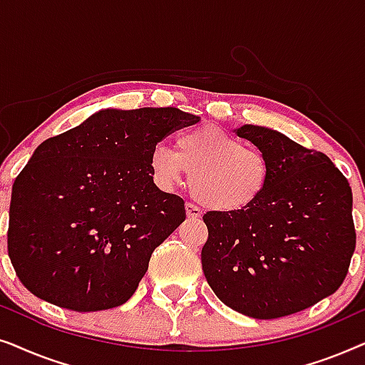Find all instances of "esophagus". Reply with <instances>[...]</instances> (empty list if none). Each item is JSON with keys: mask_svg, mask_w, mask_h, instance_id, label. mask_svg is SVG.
I'll return each mask as SVG.
<instances>
[{"mask_svg": "<svg viewBox=\"0 0 365 365\" xmlns=\"http://www.w3.org/2000/svg\"><path fill=\"white\" fill-rule=\"evenodd\" d=\"M186 214L189 219H199L201 217V209H199L197 206H194V204L191 202H186Z\"/></svg>", "mask_w": 365, "mask_h": 365, "instance_id": "obj_1", "label": "esophagus"}]
</instances>
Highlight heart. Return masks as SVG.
<instances>
[{"label":"heart","mask_w":365,"mask_h":365,"mask_svg":"<svg viewBox=\"0 0 365 365\" xmlns=\"http://www.w3.org/2000/svg\"><path fill=\"white\" fill-rule=\"evenodd\" d=\"M154 182L171 189L187 173L192 196L221 212L252 206L266 192L271 163L261 149L216 126H201L178 134L176 151L156 144L148 158Z\"/></svg>","instance_id":"obj_1"}]
</instances>
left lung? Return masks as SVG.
Returning a JSON list of instances; mask_svg holds the SVG:
<instances>
[{
  "label": "left lung",
  "mask_w": 365,
  "mask_h": 365,
  "mask_svg": "<svg viewBox=\"0 0 365 365\" xmlns=\"http://www.w3.org/2000/svg\"><path fill=\"white\" fill-rule=\"evenodd\" d=\"M237 136L266 154L271 179L244 211L204 214V276L244 316H291L331 296L347 276L356 249L351 186L326 154L281 133L246 124Z\"/></svg>",
  "instance_id": "8db88e82"
}]
</instances>
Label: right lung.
I'll use <instances>...</instances> for the list:
<instances>
[{
  "instance_id": "add662e5",
  "label": "right lung",
  "mask_w": 365,
  "mask_h": 365,
  "mask_svg": "<svg viewBox=\"0 0 365 365\" xmlns=\"http://www.w3.org/2000/svg\"><path fill=\"white\" fill-rule=\"evenodd\" d=\"M196 123L178 108L104 109L39 144L9 204L8 256L23 286L76 312L126 302L186 219L182 199L153 182L149 153Z\"/></svg>"
}]
</instances>
